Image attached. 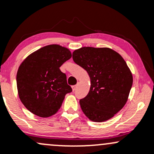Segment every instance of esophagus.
Wrapping results in <instances>:
<instances>
[{"instance_id": "esophagus-1", "label": "esophagus", "mask_w": 154, "mask_h": 154, "mask_svg": "<svg viewBox=\"0 0 154 154\" xmlns=\"http://www.w3.org/2000/svg\"><path fill=\"white\" fill-rule=\"evenodd\" d=\"M77 85H72V91H75L76 90V88H77Z\"/></svg>"}]
</instances>
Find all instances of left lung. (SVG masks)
I'll return each instance as SVG.
<instances>
[{"label": "left lung", "mask_w": 154, "mask_h": 154, "mask_svg": "<svg viewBox=\"0 0 154 154\" xmlns=\"http://www.w3.org/2000/svg\"><path fill=\"white\" fill-rule=\"evenodd\" d=\"M72 58L91 79L89 93L80 100L82 112L94 122L110 119L124 107L132 86V74L126 61L107 47H81L74 50Z\"/></svg>", "instance_id": "8db88e82"}]
</instances>
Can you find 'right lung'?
<instances>
[{
  "mask_svg": "<svg viewBox=\"0 0 154 154\" xmlns=\"http://www.w3.org/2000/svg\"><path fill=\"white\" fill-rule=\"evenodd\" d=\"M71 58L66 47L50 45L33 52L22 62L17 86L20 101L30 112L47 118L59 110L66 94L72 91L66 75L60 69Z\"/></svg>",
  "mask_w": 154,
  "mask_h": 154,
  "instance_id": "obj_1",
  "label": "right lung"
}]
</instances>
